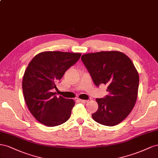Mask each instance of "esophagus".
Returning <instances> with one entry per match:
<instances>
[{
  "label": "esophagus",
  "mask_w": 158,
  "mask_h": 158,
  "mask_svg": "<svg viewBox=\"0 0 158 158\" xmlns=\"http://www.w3.org/2000/svg\"><path fill=\"white\" fill-rule=\"evenodd\" d=\"M78 101L81 102H82V103H85V102H87V100H83V99H78Z\"/></svg>",
  "instance_id": "obj_1"
}]
</instances>
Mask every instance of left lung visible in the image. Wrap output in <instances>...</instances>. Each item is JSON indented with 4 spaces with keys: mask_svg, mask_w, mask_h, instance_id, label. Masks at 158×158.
Segmentation results:
<instances>
[{
    "mask_svg": "<svg viewBox=\"0 0 158 158\" xmlns=\"http://www.w3.org/2000/svg\"><path fill=\"white\" fill-rule=\"evenodd\" d=\"M81 60L94 85H107L109 93L105 98H96L98 108L92 117L97 123L113 127L123 121L136 102L138 73L131 60L118 51L84 54Z\"/></svg>",
    "mask_w": 158,
    "mask_h": 158,
    "instance_id": "left-lung-1",
    "label": "left lung"
}]
</instances>
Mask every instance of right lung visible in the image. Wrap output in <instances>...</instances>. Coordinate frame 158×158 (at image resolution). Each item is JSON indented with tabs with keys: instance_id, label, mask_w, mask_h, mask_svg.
<instances>
[{
	"instance_id": "obj_1",
	"label": "right lung",
	"mask_w": 158,
	"mask_h": 158,
	"mask_svg": "<svg viewBox=\"0 0 158 158\" xmlns=\"http://www.w3.org/2000/svg\"><path fill=\"white\" fill-rule=\"evenodd\" d=\"M81 56L80 53L44 52L37 54L27 67L22 80L24 100L31 114L40 123L52 127L69 120L75 101L57 97L53 90Z\"/></svg>"
}]
</instances>
